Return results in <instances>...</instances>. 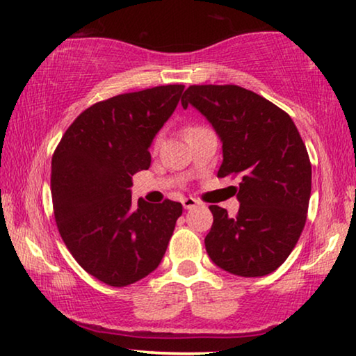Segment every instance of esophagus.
<instances>
[{
	"mask_svg": "<svg viewBox=\"0 0 356 356\" xmlns=\"http://www.w3.org/2000/svg\"><path fill=\"white\" fill-rule=\"evenodd\" d=\"M198 204H200V201L192 198V196H187V198L182 200V206H184L185 209H192V208H195V206H198Z\"/></svg>",
	"mask_w": 356,
	"mask_h": 356,
	"instance_id": "1",
	"label": "esophagus"
}]
</instances>
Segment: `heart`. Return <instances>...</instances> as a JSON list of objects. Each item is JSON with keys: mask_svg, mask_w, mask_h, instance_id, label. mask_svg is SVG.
<instances>
[{"mask_svg": "<svg viewBox=\"0 0 356 356\" xmlns=\"http://www.w3.org/2000/svg\"><path fill=\"white\" fill-rule=\"evenodd\" d=\"M193 129H198V126H193V127H188V129L187 131H185V132H188V131H193ZM158 144H160V140H155V148L158 147Z\"/></svg>", "mask_w": 356, "mask_h": 356, "instance_id": "heart-1", "label": "heart"}]
</instances>
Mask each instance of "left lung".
I'll list each match as a JSON object with an SVG mask.
<instances>
[{
  "label": "left lung",
  "mask_w": 356,
  "mask_h": 356,
  "mask_svg": "<svg viewBox=\"0 0 356 356\" xmlns=\"http://www.w3.org/2000/svg\"><path fill=\"white\" fill-rule=\"evenodd\" d=\"M193 105L222 140L217 177H240V209L230 217L212 204L204 238L217 267L238 277H264L283 264L304 230L312 192V164L291 116L236 84H193L182 107Z\"/></svg>",
  "instance_id": "left-lung-1"
}]
</instances>
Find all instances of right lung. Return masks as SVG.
<instances>
[{
  "instance_id": "right-lung-1",
  "label": "right lung",
  "mask_w": 356,
  "mask_h": 356,
  "mask_svg": "<svg viewBox=\"0 0 356 356\" xmlns=\"http://www.w3.org/2000/svg\"><path fill=\"white\" fill-rule=\"evenodd\" d=\"M184 84L120 94L83 111L62 136L51 166L56 224L75 261L115 288L152 273L166 252L182 204L132 201V176L150 168L153 137L176 110Z\"/></svg>"
}]
</instances>
